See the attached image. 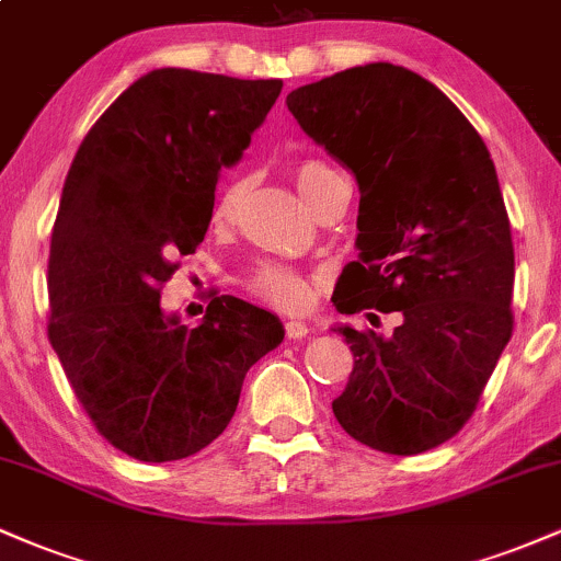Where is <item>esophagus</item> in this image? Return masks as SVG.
<instances>
[{"instance_id": "1", "label": "esophagus", "mask_w": 561, "mask_h": 561, "mask_svg": "<svg viewBox=\"0 0 561 561\" xmlns=\"http://www.w3.org/2000/svg\"><path fill=\"white\" fill-rule=\"evenodd\" d=\"M285 332H287V337L289 340H300V337H306L308 332H311V327L306 324V321H287L285 324Z\"/></svg>"}]
</instances>
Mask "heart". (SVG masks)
<instances>
[{
    "instance_id": "1",
    "label": "heart",
    "mask_w": 561,
    "mask_h": 561,
    "mask_svg": "<svg viewBox=\"0 0 561 561\" xmlns=\"http://www.w3.org/2000/svg\"><path fill=\"white\" fill-rule=\"evenodd\" d=\"M295 184H298V192L302 195V199H311L317 192L330 182L332 176H337L330 165L327 163H319V160H306V163L295 165ZM242 197H244V182L242 179H231L218 190L216 195V203H214V224L218 227H227L240 214V205H242ZM255 293L261 295V298H266L268 302H274V306H282V308H300L302 302H306V282L300 279L298 274L287 272V268H279V266H268L263 268V272L255 276L253 282Z\"/></svg>"
}]
</instances>
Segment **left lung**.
Masks as SVG:
<instances>
[{
    "instance_id": "obj_1",
    "label": "left lung",
    "mask_w": 561,
    "mask_h": 561,
    "mask_svg": "<svg viewBox=\"0 0 561 561\" xmlns=\"http://www.w3.org/2000/svg\"><path fill=\"white\" fill-rule=\"evenodd\" d=\"M287 107L362 192L358 261L340 274L334 308L403 317L390 337L337 327L356 364L334 416L385 454L440 446L512 337L514 248L491 152L435 83L390 62L298 87Z\"/></svg>"
}]
</instances>
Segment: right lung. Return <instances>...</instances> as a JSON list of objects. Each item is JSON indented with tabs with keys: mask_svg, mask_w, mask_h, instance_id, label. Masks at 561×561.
Masks as SVG:
<instances>
[{
	"mask_svg": "<svg viewBox=\"0 0 561 561\" xmlns=\"http://www.w3.org/2000/svg\"><path fill=\"white\" fill-rule=\"evenodd\" d=\"M282 92L186 68L145 73L89 128L49 248V343L107 443L176 461L227 430L242 382L285 340L272 311L221 295L197 327L160 306L195 253L221 169L242 160Z\"/></svg>",
	"mask_w": 561,
	"mask_h": 561,
	"instance_id": "add662e5",
	"label": "right lung"
}]
</instances>
